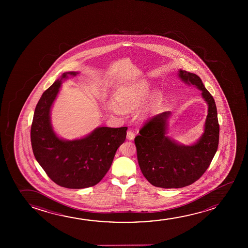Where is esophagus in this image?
Instances as JSON below:
<instances>
[{
	"label": "esophagus",
	"mask_w": 248,
	"mask_h": 248,
	"mask_svg": "<svg viewBox=\"0 0 248 248\" xmlns=\"http://www.w3.org/2000/svg\"><path fill=\"white\" fill-rule=\"evenodd\" d=\"M134 138H135V133H134L133 130H129V131L127 132V139L131 140L134 139Z\"/></svg>",
	"instance_id": "obj_1"
}]
</instances>
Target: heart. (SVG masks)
I'll return each instance as SVG.
<instances>
[{"label":"heart","instance_id":"heart-1","mask_svg":"<svg viewBox=\"0 0 248 248\" xmlns=\"http://www.w3.org/2000/svg\"><path fill=\"white\" fill-rule=\"evenodd\" d=\"M152 91L151 85L146 80L122 85L116 90L113 94V102L107 106L109 112L121 114L123 112H130L142 105ZM159 95H154L142 111L139 113L140 120L146 119L156 110L159 103Z\"/></svg>","mask_w":248,"mask_h":248}]
</instances>
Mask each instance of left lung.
I'll return each instance as SVG.
<instances>
[{"label": "left lung", "mask_w": 248, "mask_h": 248, "mask_svg": "<svg viewBox=\"0 0 248 248\" xmlns=\"http://www.w3.org/2000/svg\"><path fill=\"white\" fill-rule=\"evenodd\" d=\"M179 77L186 85L202 91L208 106L204 133L197 142L185 146L167 136L170 112L154 116L140 129L135 138L137 159L143 175L153 186L165 189L181 188L193 184L205 173L217 152L219 124L214 99L200 77L179 70Z\"/></svg>", "instance_id": "obj_1"}]
</instances>
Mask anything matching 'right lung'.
Here are the masks:
<instances>
[{
	"label": "right lung",
	"instance_id": "1",
	"mask_svg": "<svg viewBox=\"0 0 248 248\" xmlns=\"http://www.w3.org/2000/svg\"><path fill=\"white\" fill-rule=\"evenodd\" d=\"M62 75L41 95L31 125V139L35 159L48 177L60 186L83 189L99 183L112 165L116 152L124 142L127 127H98L81 139L65 140L52 129L51 108L68 75Z\"/></svg>",
	"mask_w": 248,
	"mask_h": 248
}]
</instances>
